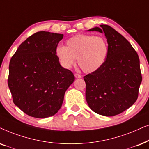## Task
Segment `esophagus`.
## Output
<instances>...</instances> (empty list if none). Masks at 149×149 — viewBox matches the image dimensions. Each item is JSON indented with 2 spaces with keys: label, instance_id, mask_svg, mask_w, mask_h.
Segmentation results:
<instances>
[{
  "label": "esophagus",
  "instance_id": "esophagus-1",
  "mask_svg": "<svg viewBox=\"0 0 149 149\" xmlns=\"http://www.w3.org/2000/svg\"><path fill=\"white\" fill-rule=\"evenodd\" d=\"M75 78H82V76L79 73H75Z\"/></svg>",
  "mask_w": 149,
  "mask_h": 149
}]
</instances>
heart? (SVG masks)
<instances>
[{
	"mask_svg": "<svg viewBox=\"0 0 149 149\" xmlns=\"http://www.w3.org/2000/svg\"><path fill=\"white\" fill-rule=\"evenodd\" d=\"M109 53V44L106 38L91 35L78 34L69 38L67 46L58 45L56 56L66 69L78 63L85 73H91L100 69L106 63Z\"/></svg>",
	"mask_w": 149,
	"mask_h": 149,
	"instance_id": "1",
	"label": "heart"
}]
</instances>
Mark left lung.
<instances>
[{"label":"left lung","mask_w":149,"mask_h":149,"mask_svg":"<svg viewBox=\"0 0 149 149\" xmlns=\"http://www.w3.org/2000/svg\"><path fill=\"white\" fill-rule=\"evenodd\" d=\"M88 31L104 33L109 53L104 65L84 77L86 100L97 114L106 116L119 114L136 102L142 82L140 59L130 43L108 25Z\"/></svg>","instance_id":"1"}]
</instances>
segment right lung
<instances>
[{"instance_id": "1", "label": "right lung", "mask_w": 149, "mask_h": 149, "mask_svg": "<svg viewBox=\"0 0 149 149\" xmlns=\"http://www.w3.org/2000/svg\"><path fill=\"white\" fill-rule=\"evenodd\" d=\"M63 38V34L37 32L21 43L10 61L8 86L13 102L32 117L47 118L58 112L75 80L56 56Z\"/></svg>"}]
</instances>
